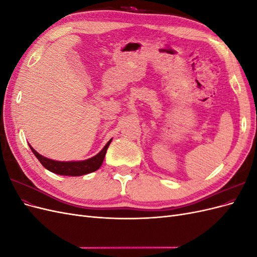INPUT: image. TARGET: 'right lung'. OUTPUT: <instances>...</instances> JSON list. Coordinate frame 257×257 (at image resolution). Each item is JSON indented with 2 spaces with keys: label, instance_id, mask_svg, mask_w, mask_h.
Masks as SVG:
<instances>
[{
  "label": "right lung",
  "instance_id": "add662e5",
  "mask_svg": "<svg viewBox=\"0 0 257 257\" xmlns=\"http://www.w3.org/2000/svg\"><path fill=\"white\" fill-rule=\"evenodd\" d=\"M111 143V139L109 142L106 144V146L103 148L102 151L97 153L95 157H93L91 159L84 160V161H75V162H60V161H54L50 160L48 158H45L43 155H41L38 152H36L32 147L30 146L31 150L34 153L37 160L41 162V164L46 168L48 169L49 172L54 173L57 175H63V176H82V175H87L90 173L95 172L103 164V161L105 158L106 151L108 149Z\"/></svg>",
  "mask_w": 257,
  "mask_h": 257
}]
</instances>
